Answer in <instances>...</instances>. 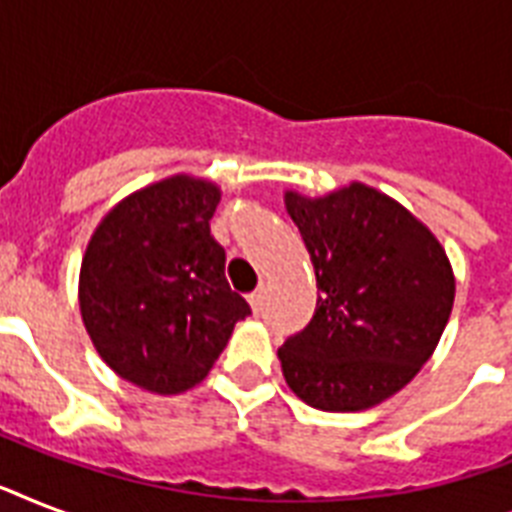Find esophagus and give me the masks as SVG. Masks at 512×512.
<instances>
[{
  "mask_svg": "<svg viewBox=\"0 0 512 512\" xmlns=\"http://www.w3.org/2000/svg\"><path fill=\"white\" fill-rule=\"evenodd\" d=\"M247 303H249V308H252V311H260V308H263V289H255V292H249L247 295Z\"/></svg>",
  "mask_w": 512,
  "mask_h": 512,
  "instance_id": "obj_1",
  "label": "esophagus"
}]
</instances>
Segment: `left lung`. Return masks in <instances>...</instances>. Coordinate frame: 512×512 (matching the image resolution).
<instances>
[{
    "label": "left lung",
    "instance_id": "8db88e82",
    "mask_svg": "<svg viewBox=\"0 0 512 512\" xmlns=\"http://www.w3.org/2000/svg\"><path fill=\"white\" fill-rule=\"evenodd\" d=\"M313 271L316 313L279 348L284 380L321 412H361L396 396L433 356L454 305L436 233L372 185L324 196L284 191Z\"/></svg>",
    "mask_w": 512,
    "mask_h": 512
}]
</instances>
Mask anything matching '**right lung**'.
I'll return each mask as SVG.
<instances>
[{
	"instance_id": "1",
	"label": "right lung",
	"mask_w": 512,
	"mask_h": 512,
	"mask_svg": "<svg viewBox=\"0 0 512 512\" xmlns=\"http://www.w3.org/2000/svg\"><path fill=\"white\" fill-rule=\"evenodd\" d=\"M220 185L172 175L124 196L92 231L79 311L100 358L122 380L177 396L199 385L249 305L225 281L209 220Z\"/></svg>"
}]
</instances>
